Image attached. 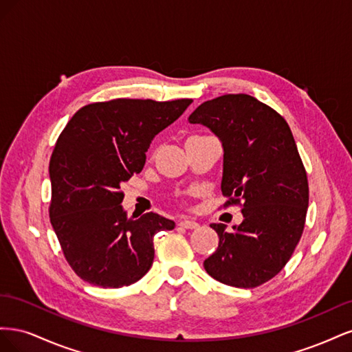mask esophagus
Here are the masks:
<instances>
[{"mask_svg": "<svg viewBox=\"0 0 352 352\" xmlns=\"http://www.w3.org/2000/svg\"><path fill=\"white\" fill-rule=\"evenodd\" d=\"M179 226H182V228H185V229H197L198 226H199V223H197L195 220H188V219H185V220H182L179 223Z\"/></svg>", "mask_w": 352, "mask_h": 352, "instance_id": "esophagus-1", "label": "esophagus"}]
</instances>
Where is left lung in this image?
<instances>
[{"instance_id":"left-lung-1","label":"left lung","mask_w":352,"mask_h":352,"mask_svg":"<svg viewBox=\"0 0 352 352\" xmlns=\"http://www.w3.org/2000/svg\"><path fill=\"white\" fill-rule=\"evenodd\" d=\"M188 120L221 141V192L243 216L232 233L223 223L210 225L219 247L204 269L229 286H260L289 261L305 225L308 180L292 132L278 111L247 94L202 102Z\"/></svg>"}]
</instances>
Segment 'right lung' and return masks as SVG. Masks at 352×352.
<instances>
[{"label":"right lung","mask_w":352,"mask_h":352,"mask_svg":"<svg viewBox=\"0 0 352 352\" xmlns=\"http://www.w3.org/2000/svg\"><path fill=\"white\" fill-rule=\"evenodd\" d=\"M190 102H92L60 133L50 160V220L67 263L85 282L129 286L151 269L154 235L175 229V221L155 212L127 217L120 185L141 172L154 136Z\"/></svg>","instance_id":"right-lung-1"}]
</instances>
